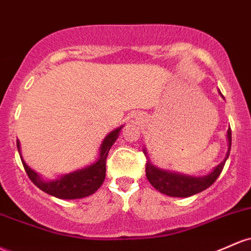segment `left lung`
<instances>
[{
  "label": "left lung",
  "instance_id": "8db88e82",
  "mask_svg": "<svg viewBox=\"0 0 251 251\" xmlns=\"http://www.w3.org/2000/svg\"><path fill=\"white\" fill-rule=\"evenodd\" d=\"M227 139L228 151L226 158L214 168L211 174L202 176V177H193V176L180 175L175 174V173L158 169V168L153 167L150 162H148L147 167H145V174H147L149 182L152 184L157 191L163 193V194L169 195V197L187 198L197 194V193L205 191L211 184L214 183V181L218 178L220 173L223 172V168L225 166V162H226L231 149V128L227 130ZM144 153L147 155L145 150Z\"/></svg>",
  "mask_w": 251,
  "mask_h": 251
}]
</instances>
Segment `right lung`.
Wrapping results in <instances>:
<instances>
[{"label":"right lung","instance_id":"obj_1","mask_svg":"<svg viewBox=\"0 0 251 251\" xmlns=\"http://www.w3.org/2000/svg\"><path fill=\"white\" fill-rule=\"evenodd\" d=\"M123 126L117 130L112 131L106 138L103 139L100 148V158L98 162L93 163L92 166L84 168V169L77 170V172L70 173V174L60 176L58 180L45 182L39 177L37 173H34L31 168L23 161L24 168L31 181L41 191L48 193L50 195L59 198V199H81L88 195L93 194L100 188L106 177V159L108 156L109 149L117 140L119 132ZM19 153H20V143L16 140ZM23 158V157H21Z\"/></svg>","mask_w":251,"mask_h":251}]
</instances>
